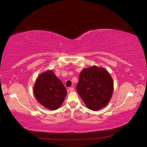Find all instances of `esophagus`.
I'll return each instance as SVG.
<instances>
[{
  "label": "esophagus",
  "instance_id": "esophagus-1",
  "mask_svg": "<svg viewBox=\"0 0 147 147\" xmlns=\"http://www.w3.org/2000/svg\"><path fill=\"white\" fill-rule=\"evenodd\" d=\"M69 91H74V88H73V87H71V88H69Z\"/></svg>",
  "mask_w": 147,
  "mask_h": 147
}]
</instances>
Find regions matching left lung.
<instances>
[{
  "instance_id": "left-lung-1",
  "label": "left lung",
  "mask_w": 147,
  "mask_h": 147,
  "mask_svg": "<svg viewBox=\"0 0 147 147\" xmlns=\"http://www.w3.org/2000/svg\"><path fill=\"white\" fill-rule=\"evenodd\" d=\"M79 78L76 90L88 108L97 111L107 105L113 92V81L105 68H85Z\"/></svg>"
}]
</instances>
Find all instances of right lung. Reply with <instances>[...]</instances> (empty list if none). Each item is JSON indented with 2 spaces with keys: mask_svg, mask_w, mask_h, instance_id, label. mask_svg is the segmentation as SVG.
<instances>
[{
  "mask_svg": "<svg viewBox=\"0 0 147 147\" xmlns=\"http://www.w3.org/2000/svg\"><path fill=\"white\" fill-rule=\"evenodd\" d=\"M33 93L37 101L43 107L56 110L62 105L67 90L53 71L47 70L37 77Z\"/></svg>",
  "mask_w": 147,
  "mask_h": 147,
  "instance_id": "right-lung-1",
  "label": "right lung"
}]
</instances>
